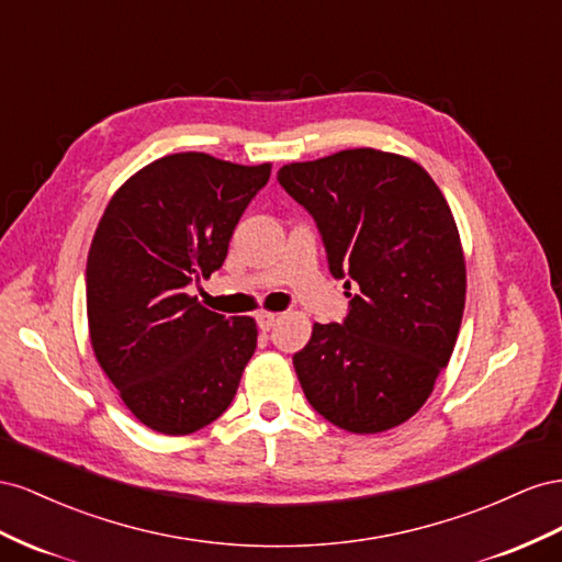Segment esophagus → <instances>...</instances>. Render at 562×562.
<instances>
[{"mask_svg":"<svg viewBox=\"0 0 562 562\" xmlns=\"http://www.w3.org/2000/svg\"><path fill=\"white\" fill-rule=\"evenodd\" d=\"M278 313H259L256 315V323H259V327L263 329V331H270L272 327H276V323H278Z\"/></svg>","mask_w":562,"mask_h":562,"instance_id":"34e87169","label":"esophagus"}]
</instances>
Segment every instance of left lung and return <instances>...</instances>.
<instances>
[{
	"instance_id": "left-lung-1",
	"label": "left lung",
	"mask_w": 562,
	"mask_h": 562,
	"mask_svg": "<svg viewBox=\"0 0 562 562\" xmlns=\"http://www.w3.org/2000/svg\"><path fill=\"white\" fill-rule=\"evenodd\" d=\"M280 186L346 280L344 323L313 325L294 370L308 403L350 432H381L426 403L452 358L467 263L440 188L407 157L374 148L284 165Z\"/></svg>"
}]
</instances>
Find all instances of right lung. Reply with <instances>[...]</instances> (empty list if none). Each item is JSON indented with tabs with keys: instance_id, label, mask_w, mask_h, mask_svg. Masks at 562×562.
I'll return each mask as SVG.
<instances>
[{
	"instance_id": "obj_1",
	"label": "right lung",
	"mask_w": 562,
	"mask_h": 562,
	"mask_svg": "<svg viewBox=\"0 0 562 562\" xmlns=\"http://www.w3.org/2000/svg\"><path fill=\"white\" fill-rule=\"evenodd\" d=\"M270 179L204 153L155 159L105 206L87 259L95 360L140 424L188 436L228 409L256 350L251 317L188 294L226 261L237 221Z\"/></svg>"
}]
</instances>
